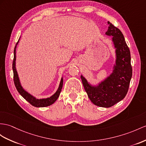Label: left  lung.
<instances>
[{"instance_id":"obj_1","label":"left lung","mask_w":146,"mask_h":146,"mask_svg":"<svg viewBox=\"0 0 146 146\" xmlns=\"http://www.w3.org/2000/svg\"><path fill=\"white\" fill-rule=\"evenodd\" d=\"M109 27L106 35L112 36V41L116 49V62L112 73L106 79L93 86L81 75L85 92L95 105L109 108L122 100L128 91L132 77L129 49L123 33L118 28L108 22Z\"/></svg>"}]
</instances>
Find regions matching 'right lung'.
<instances>
[{
  "label": "right lung",
  "mask_w": 146,
  "mask_h": 146,
  "mask_svg": "<svg viewBox=\"0 0 146 146\" xmlns=\"http://www.w3.org/2000/svg\"><path fill=\"white\" fill-rule=\"evenodd\" d=\"M20 39L17 42V44L15 46V48H14V55H13V61L12 64V69H13V81L14 84H15V87L17 88V91L19 92V93L22 96V97L25 99V100L30 103V104L33 105L35 107H46V106H48L49 105H51L52 104H54V103L57 100V99L58 98L59 96L61 93L62 88V85H63V79L62 77L61 78V82H60V84L58 89L57 90L56 93L52 95L51 97L47 98H42V99H38L36 98L33 96H32L29 93H28L27 91L25 90L23 87L21 85L20 82L19 80V75H18L17 71L16 70V67H15V61H16V48L17 46L19 43Z\"/></svg>",
  "instance_id": "right-lung-1"
}]
</instances>
